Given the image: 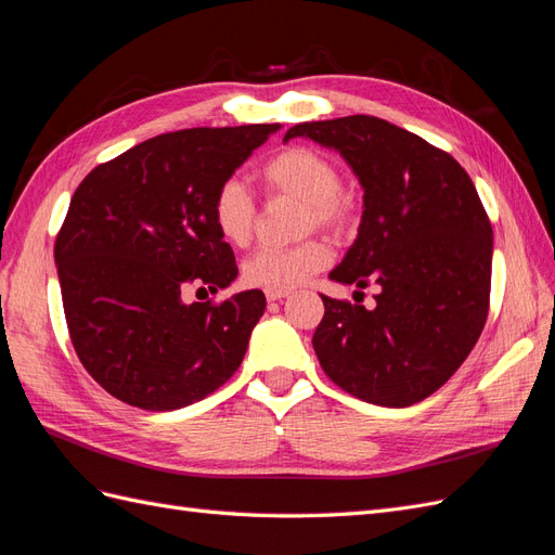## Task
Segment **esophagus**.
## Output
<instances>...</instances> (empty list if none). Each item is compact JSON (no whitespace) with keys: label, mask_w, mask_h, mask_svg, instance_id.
Here are the masks:
<instances>
[{"label":"esophagus","mask_w":555,"mask_h":555,"mask_svg":"<svg viewBox=\"0 0 555 555\" xmlns=\"http://www.w3.org/2000/svg\"><path fill=\"white\" fill-rule=\"evenodd\" d=\"M287 296H289V292H266V298L271 300V304H275V300L287 298Z\"/></svg>","instance_id":"1"}]
</instances>
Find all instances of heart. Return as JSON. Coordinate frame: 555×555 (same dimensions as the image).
<instances>
[{
    "label": "heart",
    "instance_id": "obj_1",
    "mask_svg": "<svg viewBox=\"0 0 555 555\" xmlns=\"http://www.w3.org/2000/svg\"><path fill=\"white\" fill-rule=\"evenodd\" d=\"M268 192L289 194L304 201L306 229L322 227L343 231L354 215V204L340 190V171L326 155L312 147H287L268 159L261 171ZM212 224L231 247H245L255 233V198L238 178L224 180L210 204ZM331 251L322 241L294 247H261L243 263V280L266 292H289L326 268Z\"/></svg>",
    "mask_w": 555,
    "mask_h": 555
}]
</instances>
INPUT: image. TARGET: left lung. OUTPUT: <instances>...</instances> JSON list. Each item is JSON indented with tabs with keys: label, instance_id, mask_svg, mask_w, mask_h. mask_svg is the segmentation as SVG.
I'll list each match as a JSON object with an SVG mask.
<instances>
[{
	"label": "left lung",
	"instance_id": "obj_1",
	"mask_svg": "<svg viewBox=\"0 0 555 555\" xmlns=\"http://www.w3.org/2000/svg\"><path fill=\"white\" fill-rule=\"evenodd\" d=\"M296 137L340 153L363 188L359 236L328 278L379 287L373 310L322 296L317 359L347 393L410 408L479 340L491 294L489 217L456 159L379 117L304 122L284 141Z\"/></svg>",
	"mask_w": 555,
	"mask_h": 555
}]
</instances>
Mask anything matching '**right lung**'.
Here are the masks:
<instances>
[{
  "mask_svg": "<svg viewBox=\"0 0 555 555\" xmlns=\"http://www.w3.org/2000/svg\"><path fill=\"white\" fill-rule=\"evenodd\" d=\"M280 125L196 127L147 139L78 184L55 241L66 326L80 363L127 405L171 412L238 371L266 310L259 289L184 304L192 284L227 289L238 268L217 233V188Z\"/></svg>",
  "mask_w": 555,
  "mask_h": 555,
  "instance_id": "add662e5",
  "label": "right lung"
}]
</instances>
